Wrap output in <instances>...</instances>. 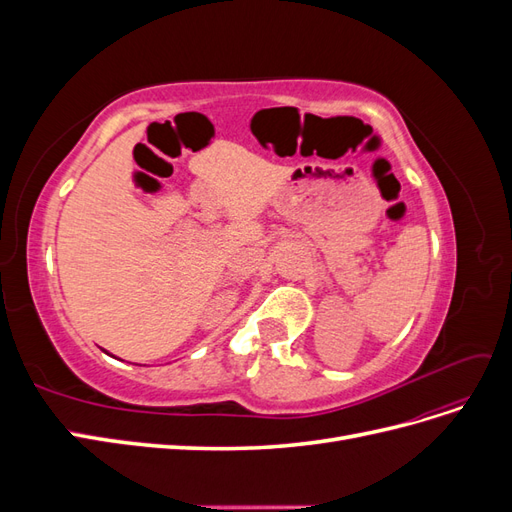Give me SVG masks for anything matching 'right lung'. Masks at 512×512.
Masks as SVG:
<instances>
[{
  "mask_svg": "<svg viewBox=\"0 0 512 512\" xmlns=\"http://www.w3.org/2000/svg\"><path fill=\"white\" fill-rule=\"evenodd\" d=\"M104 352H106V350H104Z\"/></svg>",
  "mask_w": 512,
  "mask_h": 512,
  "instance_id": "add662e5",
  "label": "right lung"
}]
</instances>
